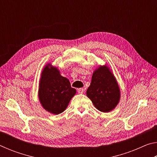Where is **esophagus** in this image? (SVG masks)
I'll return each mask as SVG.
<instances>
[{
	"mask_svg": "<svg viewBox=\"0 0 157 157\" xmlns=\"http://www.w3.org/2000/svg\"><path fill=\"white\" fill-rule=\"evenodd\" d=\"M78 91L79 94H83V93H84V89H83V88H79V89H78Z\"/></svg>",
	"mask_w": 157,
	"mask_h": 157,
	"instance_id": "34e87169",
	"label": "esophagus"
}]
</instances>
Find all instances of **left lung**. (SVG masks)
Returning a JSON list of instances; mask_svg holds the SVG:
<instances>
[{
    "label": "left lung",
    "mask_w": 157,
    "mask_h": 157,
    "mask_svg": "<svg viewBox=\"0 0 157 157\" xmlns=\"http://www.w3.org/2000/svg\"><path fill=\"white\" fill-rule=\"evenodd\" d=\"M86 95L95 107L102 112H109L118 105L120 89L115 77L107 66H100L94 71Z\"/></svg>",
    "instance_id": "obj_1"
}]
</instances>
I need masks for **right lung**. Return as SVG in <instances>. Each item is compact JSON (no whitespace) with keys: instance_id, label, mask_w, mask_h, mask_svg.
I'll return each instance as SVG.
<instances>
[{"instance_id":"right-lung-1","label":"right lung","mask_w":157,"mask_h":157,"mask_svg":"<svg viewBox=\"0 0 157 157\" xmlns=\"http://www.w3.org/2000/svg\"><path fill=\"white\" fill-rule=\"evenodd\" d=\"M46 65L42 71L39 83V98L45 109L53 114L63 112L76 90L68 79L60 75L57 68Z\"/></svg>"}]
</instances>
